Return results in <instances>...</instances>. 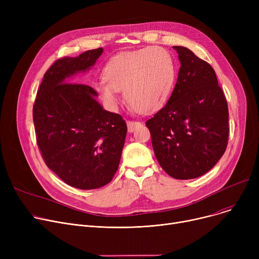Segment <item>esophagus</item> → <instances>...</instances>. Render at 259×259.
<instances>
[{
  "mask_svg": "<svg viewBox=\"0 0 259 259\" xmlns=\"http://www.w3.org/2000/svg\"><path fill=\"white\" fill-rule=\"evenodd\" d=\"M140 122L139 121H132V120H128L127 121V125H128V131L129 132H133L135 130V128H137L139 126Z\"/></svg>",
  "mask_w": 259,
  "mask_h": 259,
  "instance_id": "1",
  "label": "esophagus"
}]
</instances>
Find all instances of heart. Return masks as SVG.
<instances>
[{
	"mask_svg": "<svg viewBox=\"0 0 259 259\" xmlns=\"http://www.w3.org/2000/svg\"><path fill=\"white\" fill-rule=\"evenodd\" d=\"M169 53L159 47L119 53L104 68V79L94 85L101 100L115 108L118 91L138 111L152 112L165 103L174 80Z\"/></svg>",
	"mask_w": 259,
	"mask_h": 259,
	"instance_id": "obj_1",
	"label": "heart"
}]
</instances>
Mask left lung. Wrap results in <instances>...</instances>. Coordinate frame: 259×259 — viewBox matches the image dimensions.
<instances>
[{"mask_svg": "<svg viewBox=\"0 0 259 259\" xmlns=\"http://www.w3.org/2000/svg\"><path fill=\"white\" fill-rule=\"evenodd\" d=\"M173 49L181 62L178 81L146 126L160 167L173 179L192 180L210 171L226 151L228 104L211 65L186 47Z\"/></svg>", "mask_w": 259, "mask_h": 259, "instance_id": "obj_1", "label": "left lung"}]
</instances>
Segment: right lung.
I'll use <instances>...</instances> for the list:
<instances>
[{
	"label": "right lung",
	"mask_w": 259,
	"mask_h": 259,
	"mask_svg": "<svg viewBox=\"0 0 259 259\" xmlns=\"http://www.w3.org/2000/svg\"><path fill=\"white\" fill-rule=\"evenodd\" d=\"M103 51L57 60L44 74L33 105L36 143L45 164L67 185L81 190L112 181L127 134L126 121L103 109L97 91L68 79L89 70Z\"/></svg>",
	"instance_id": "add662e5"
}]
</instances>
